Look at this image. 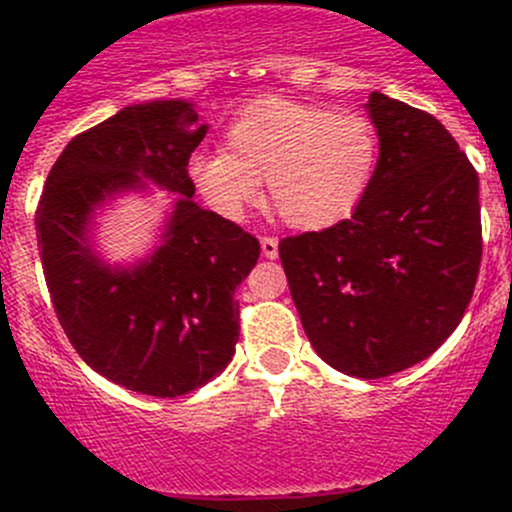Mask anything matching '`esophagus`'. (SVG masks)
I'll use <instances>...</instances> for the list:
<instances>
[{
	"mask_svg": "<svg viewBox=\"0 0 512 512\" xmlns=\"http://www.w3.org/2000/svg\"><path fill=\"white\" fill-rule=\"evenodd\" d=\"M260 247H262V257H267V260H275V257L280 255V250H277V240H275V237H262Z\"/></svg>",
	"mask_w": 512,
	"mask_h": 512,
	"instance_id": "obj_1",
	"label": "esophagus"
}]
</instances>
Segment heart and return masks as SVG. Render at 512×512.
<instances>
[{"label": "heart", "mask_w": 512, "mask_h": 512, "mask_svg": "<svg viewBox=\"0 0 512 512\" xmlns=\"http://www.w3.org/2000/svg\"><path fill=\"white\" fill-rule=\"evenodd\" d=\"M225 151L188 160V180L213 213L242 220L260 198L297 230H327L359 208L379 165V133L359 111L262 96L227 128Z\"/></svg>", "instance_id": "heart-1"}]
</instances>
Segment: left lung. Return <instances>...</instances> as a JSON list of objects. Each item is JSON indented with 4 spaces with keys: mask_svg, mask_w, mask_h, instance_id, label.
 <instances>
[{
    "mask_svg": "<svg viewBox=\"0 0 512 512\" xmlns=\"http://www.w3.org/2000/svg\"><path fill=\"white\" fill-rule=\"evenodd\" d=\"M379 165L352 218L280 242L314 352L356 379L431 356L466 314L480 270L478 173L438 118L371 91Z\"/></svg>",
    "mask_w": 512,
    "mask_h": 512,
    "instance_id": "obj_1",
    "label": "left lung"
}]
</instances>
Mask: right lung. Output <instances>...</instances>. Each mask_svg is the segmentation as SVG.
I'll list each match as a JSON object with an SVG mask.
<instances>
[{
	"label": "right lung",
	"instance_id": "add662e5",
	"mask_svg": "<svg viewBox=\"0 0 512 512\" xmlns=\"http://www.w3.org/2000/svg\"><path fill=\"white\" fill-rule=\"evenodd\" d=\"M205 133L183 98L121 108L64 148L36 208L41 267L69 342L108 381L158 399L200 389L230 364L235 289L260 257L250 232L193 200L188 160ZM151 184L174 195L159 245L111 266L95 247V215Z\"/></svg>",
	"mask_w": 512,
	"mask_h": 512
}]
</instances>
